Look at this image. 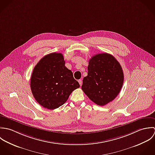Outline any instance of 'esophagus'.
Returning a JSON list of instances; mask_svg holds the SVG:
<instances>
[{
	"mask_svg": "<svg viewBox=\"0 0 155 155\" xmlns=\"http://www.w3.org/2000/svg\"><path fill=\"white\" fill-rule=\"evenodd\" d=\"M78 83H79L80 85L81 86V85H82V80H78Z\"/></svg>",
	"mask_w": 155,
	"mask_h": 155,
	"instance_id": "esophagus-1",
	"label": "esophagus"
}]
</instances>
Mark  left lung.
I'll return each instance as SVG.
<instances>
[{"label":"left lung","instance_id":"obj_1","mask_svg":"<svg viewBox=\"0 0 155 155\" xmlns=\"http://www.w3.org/2000/svg\"><path fill=\"white\" fill-rule=\"evenodd\" d=\"M87 69L81 89L88 97L100 106L114 100L124 83V72L119 62L110 54H97L89 60Z\"/></svg>","mask_w":155,"mask_h":155}]
</instances>
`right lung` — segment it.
<instances>
[{
	"label": "right lung",
	"instance_id": "obj_1",
	"mask_svg": "<svg viewBox=\"0 0 155 155\" xmlns=\"http://www.w3.org/2000/svg\"><path fill=\"white\" fill-rule=\"evenodd\" d=\"M64 64L62 53H53L43 57L33 70L31 92L37 102L45 108L54 110L62 106L80 87Z\"/></svg>",
	"mask_w": 155,
	"mask_h": 155
}]
</instances>
